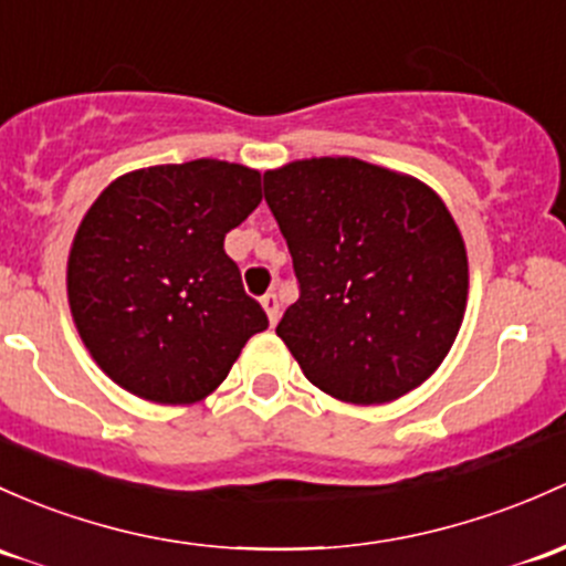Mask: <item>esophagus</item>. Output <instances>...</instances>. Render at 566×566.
Here are the masks:
<instances>
[{"instance_id": "34e87169", "label": "esophagus", "mask_w": 566, "mask_h": 566, "mask_svg": "<svg viewBox=\"0 0 566 566\" xmlns=\"http://www.w3.org/2000/svg\"><path fill=\"white\" fill-rule=\"evenodd\" d=\"M260 303H263V308H265V314H268V323L276 325V319H279V298H276V295L265 293L263 298H260Z\"/></svg>"}]
</instances>
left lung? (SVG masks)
<instances>
[{
    "label": "left lung",
    "instance_id": "obj_1",
    "mask_svg": "<svg viewBox=\"0 0 566 566\" xmlns=\"http://www.w3.org/2000/svg\"><path fill=\"white\" fill-rule=\"evenodd\" d=\"M263 184L301 284L276 336L308 382L355 407L420 388L469 295L467 243L442 198L355 157L295 159Z\"/></svg>",
    "mask_w": 566,
    "mask_h": 566
}]
</instances>
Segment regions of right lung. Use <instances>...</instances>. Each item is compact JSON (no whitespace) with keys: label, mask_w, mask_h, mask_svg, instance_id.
Masks as SVG:
<instances>
[{"label":"right lung","mask_w":566,"mask_h":566,"mask_svg":"<svg viewBox=\"0 0 566 566\" xmlns=\"http://www.w3.org/2000/svg\"><path fill=\"white\" fill-rule=\"evenodd\" d=\"M260 200V170L192 159L118 176L83 213L67 258L70 314L118 388L170 407L203 401L268 328L224 254V235Z\"/></svg>","instance_id":"right-lung-1"}]
</instances>
